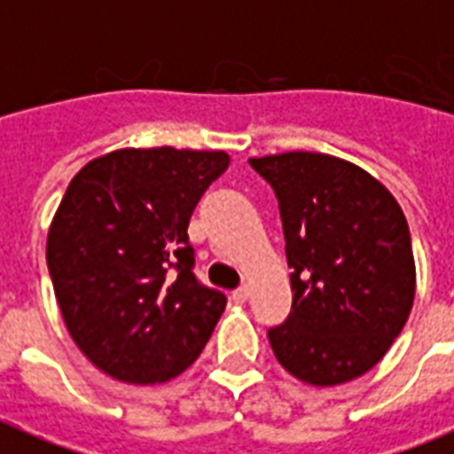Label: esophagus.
Segmentation results:
<instances>
[{
    "label": "esophagus",
    "mask_w": 454,
    "mask_h": 454,
    "mask_svg": "<svg viewBox=\"0 0 454 454\" xmlns=\"http://www.w3.org/2000/svg\"><path fill=\"white\" fill-rule=\"evenodd\" d=\"M249 293H251V287L249 286H241V287H237V290H234V293H231V300H234V302H247V300H249Z\"/></svg>",
    "instance_id": "1"
}]
</instances>
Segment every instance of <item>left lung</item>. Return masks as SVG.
Instances as JSON below:
<instances>
[{
    "label": "left lung",
    "instance_id": "obj_1",
    "mask_svg": "<svg viewBox=\"0 0 454 454\" xmlns=\"http://www.w3.org/2000/svg\"><path fill=\"white\" fill-rule=\"evenodd\" d=\"M249 164L276 191L295 290L270 348L304 385H346L385 358L411 314L406 217L385 184L346 159L283 152Z\"/></svg>",
    "mask_w": 454,
    "mask_h": 454
}]
</instances>
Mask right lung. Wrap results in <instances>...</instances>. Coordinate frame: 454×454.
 Here are the masks:
<instances>
[{
  "label": "right lung",
  "mask_w": 454,
  "mask_h": 454,
  "mask_svg": "<svg viewBox=\"0 0 454 454\" xmlns=\"http://www.w3.org/2000/svg\"><path fill=\"white\" fill-rule=\"evenodd\" d=\"M230 167L223 150H114L69 181L48 230V270L77 348L128 385L195 363L224 312L193 276L188 220Z\"/></svg>",
  "instance_id": "obj_1"
}]
</instances>
